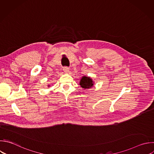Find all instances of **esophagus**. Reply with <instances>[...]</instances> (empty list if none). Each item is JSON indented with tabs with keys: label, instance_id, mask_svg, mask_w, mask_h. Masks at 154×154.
<instances>
[{
	"label": "esophagus",
	"instance_id": "34e87169",
	"mask_svg": "<svg viewBox=\"0 0 154 154\" xmlns=\"http://www.w3.org/2000/svg\"><path fill=\"white\" fill-rule=\"evenodd\" d=\"M63 70H64V72L66 73H67L69 72V68L67 67H64L63 68Z\"/></svg>",
	"mask_w": 154,
	"mask_h": 154
}]
</instances>
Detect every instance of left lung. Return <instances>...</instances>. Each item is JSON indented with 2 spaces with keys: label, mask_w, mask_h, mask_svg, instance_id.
I'll list each match as a JSON object with an SVG mask.
<instances>
[{
  "label": "left lung",
  "mask_w": 154,
  "mask_h": 154,
  "mask_svg": "<svg viewBox=\"0 0 154 154\" xmlns=\"http://www.w3.org/2000/svg\"><path fill=\"white\" fill-rule=\"evenodd\" d=\"M94 81H93V79L90 77L86 76H83L79 81V85L84 90L92 88L94 85Z\"/></svg>",
  "instance_id": "1"
}]
</instances>
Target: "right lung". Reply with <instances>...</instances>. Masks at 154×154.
Segmentation results:
<instances>
[{
	"instance_id": "1",
	"label": "right lung",
	"mask_w": 154,
	"mask_h": 154,
	"mask_svg": "<svg viewBox=\"0 0 154 154\" xmlns=\"http://www.w3.org/2000/svg\"><path fill=\"white\" fill-rule=\"evenodd\" d=\"M48 87L50 86V85H48Z\"/></svg>"
}]
</instances>
